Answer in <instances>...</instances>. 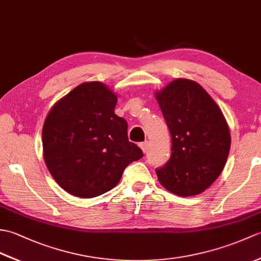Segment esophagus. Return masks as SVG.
Segmentation results:
<instances>
[{"mask_svg": "<svg viewBox=\"0 0 261 261\" xmlns=\"http://www.w3.org/2000/svg\"><path fill=\"white\" fill-rule=\"evenodd\" d=\"M139 146H140V148H141V150L143 151V153H146V152H148V149H149V142H148V141H145V142H141Z\"/></svg>", "mask_w": 261, "mask_h": 261, "instance_id": "34e87169", "label": "esophagus"}]
</instances>
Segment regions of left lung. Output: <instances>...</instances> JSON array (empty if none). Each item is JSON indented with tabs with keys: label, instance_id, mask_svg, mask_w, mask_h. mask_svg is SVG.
<instances>
[{
	"label": "left lung",
	"instance_id": "left-lung-1",
	"mask_svg": "<svg viewBox=\"0 0 261 261\" xmlns=\"http://www.w3.org/2000/svg\"><path fill=\"white\" fill-rule=\"evenodd\" d=\"M171 137V154L156 169L166 190L179 196L204 192L222 173L229 156V125L198 83L176 79L154 93Z\"/></svg>",
	"mask_w": 261,
	"mask_h": 261
}]
</instances>
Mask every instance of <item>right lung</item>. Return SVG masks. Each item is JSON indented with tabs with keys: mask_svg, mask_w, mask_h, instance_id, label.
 <instances>
[{
	"mask_svg": "<svg viewBox=\"0 0 261 261\" xmlns=\"http://www.w3.org/2000/svg\"><path fill=\"white\" fill-rule=\"evenodd\" d=\"M118 96L101 82H85L55 103L42 127L43 159L57 184L91 198L112 190L141 149L114 113Z\"/></svg>",
	"mask_w": 261,
	"mask_h": 261,
	"instance_id": "1",
	"label": "right lung"
}]
</instances>
